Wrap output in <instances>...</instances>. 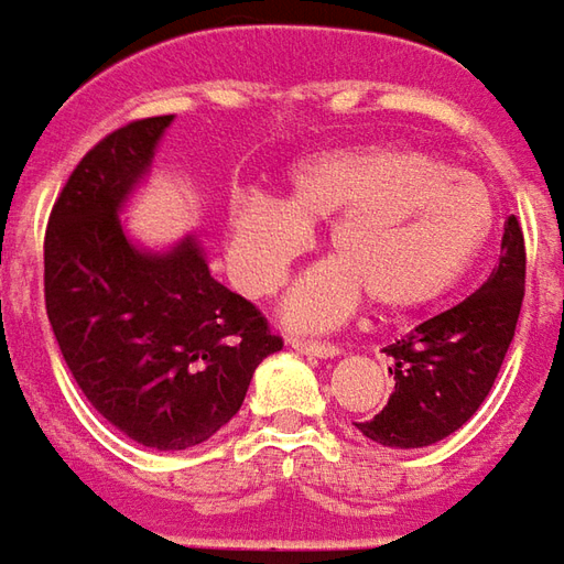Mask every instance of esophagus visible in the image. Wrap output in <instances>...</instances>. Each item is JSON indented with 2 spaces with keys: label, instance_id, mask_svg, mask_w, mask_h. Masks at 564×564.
<instances>
[{
  "label": "esophagus",
  "instance_id": "esophagus-1",
  "mask_svg": "<svg viewBox=\"0 0 564 564\" xmlns=\"http://www.w3.org/2000/svg\"><path fill=\"white\" fill-rule=\"evenodd\" d=\"M295 354H305V357H321V360H333L341 354V348L336 345H326V341H308V338H290Z\"/></svg>",
  "mask_w": 564,
  "mask_h": 564
}]
</instances>
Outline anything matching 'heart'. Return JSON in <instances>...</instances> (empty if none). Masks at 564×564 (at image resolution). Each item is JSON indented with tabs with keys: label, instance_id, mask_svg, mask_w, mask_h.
I'll return each instance as SVG.
<instances>
[{
	"label": "heart",
	"instance_id": "1",
	"mask_svg": "<svg viewBox=\"0 0 564 564\" xmlns=\"http://www.w3.org/2000/svg\"><path fill=\"white\" fill-rule=\"evenodd\" d=\"M491 188L409 145L326 149L295 161L283 200L243 195L226 216L228 262L247 293L269 295L326 228L329 262L295 283L283 317L326 329L360 305L384 314L427 308L458 286L495 231Z\"/></svg>",
	"mask_w": 564,
	"mask_h": 564
}]
</instances>
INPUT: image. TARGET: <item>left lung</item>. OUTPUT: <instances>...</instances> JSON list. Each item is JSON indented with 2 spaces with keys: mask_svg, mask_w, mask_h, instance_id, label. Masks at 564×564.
I'll list each match as a JSON object with an SVG mask.
<instances>
[{
  "mask_svg": "<svg viewBox=\"0 0 564 564\" xmlns=\"http://www.w3.org/2000/svg\"><path fill=\"white\" fill-rule=\"evenodd\" d=\"M525 286V241L516 216L503 223L501 259L488 281L455 308L419 323L384 348L393 393L372 421L357 424L388 448H424L458 431L491 391L513 341Z\"/></svg>",
  "mask_w": 564,
  "mask_h": 564,
  "instance_id": "obj_1",
  "label": "left lung"
}]
</instances>
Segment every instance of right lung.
<instances>
[{"instance_id":"1","label":"right lung","mask_w":564,"mask_h":564,"mask_svg":"<svg viewBox=\"0 0 564 564\" xmlns=\"http://www.w3.org/2000/svg\"><path fill=\"white\" fill-rule=\"evenodd\" d=\"M173 116L90 149L45 235V308L88 403L145 448L200 446L238 415L256 366L283 341L216 281L198 235L145 247L121 223Z\"/></svg>"}]
</instances>
